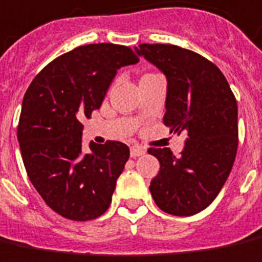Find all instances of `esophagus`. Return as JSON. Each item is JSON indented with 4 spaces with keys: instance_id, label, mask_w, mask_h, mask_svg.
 <instances>
[{
    "instance_id": "1",
    "label": "esophagus",
    "mask_w": 262,
    "mask_h": 262,
    "mask_svg": "<svg viewBox=\"0 0 262 262\" xmlns=\"http://www.w3.org/2000/svg\"><path fill=\"white\" fill-rule=\"evenodd\" d=\"M145 150H144L143 147H140V145H133L131 148H129V156L131 157H140V156H143Z\"/></svg>"
}]
</instances>
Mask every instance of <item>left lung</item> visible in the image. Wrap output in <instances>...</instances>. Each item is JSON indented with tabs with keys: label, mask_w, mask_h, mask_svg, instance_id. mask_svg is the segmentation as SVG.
I'll use <instances>...</instances> for the list:
<instances>
[{
	"label": "left lung",
	"mask_w": 262,
	"mask_h": 262,
	"mask_svg": "<svg viewBox=\"0 0 262 262\" xmlns=\"http://www.w3.org/2000/svg\"><path fill=\"white\" fill-rule=\"evenodd\" d=\"M137 53L167 78L166 114L170 133H186L184 150L150 148L160 171L150 183L156 205L176 216L208 208L232 170L238 150V106L216 64L174 45H140Z\"/></svg>",
	"instance_id": "left-lung-1"
}]
</instances>
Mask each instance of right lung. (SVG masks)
<instances>
[{
    "label": "right lung",
    "mask_w": 262,
    "mask_h": 262,
    "mask_svg": "<svg viewBox=\"0 0 262 262\" xmlns=\"http://www.w3.org/2000/svg\"><path fill=\"white\" fill-rule=\"evenodd\" d=\"M140 60L127 46H79L37 73L23 99L17 138L30 182L47 206L70 221H92L110 208L129 157L119 141L82 151L80 118L102 105L117 70Z\"/></svg>",
    "instance_id": "right-lung-1"
}]
</instances>
